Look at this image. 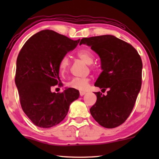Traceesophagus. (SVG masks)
I'll return each instance as SVG.
<instances>
[{
    "label": "esophagus",
    "mask_w": 159,
    "mask_h": 159,
    "mask_svg": "<svg viewBox=\"0 0 159 159\" xmlns=\"http://www.w3.org/2000/svg\"><path fill=\"white\" fill-rule=\"evenodd\" d=\"M85 94V92H82V91H80V96H83Z\"/></svg>",
    "instance_id": "1"
}]
</instances>
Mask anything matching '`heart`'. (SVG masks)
<instances>
[{"label": "heart", "mask_w": 159, "mask_h": 159, "mask_svg": "<svg viewBox=\"0 0 159 159\" xmlns=\"http://www.w3.org/2000/svg\"><path fill=\"white\" fill-rule=\"evenodd\" d=\"M77 56L85 61L86 64H91L94 61V55L93 52H91L90 49L85 48L79 50L77 52ZM70 65V60L67 55H64L61 58L59 62L58 68L59 71L61 75L65 74L69 70V67ZM90 78H74L66 83L69 88H73L78 90H85L88 89V85L90 83Z\"/></svg>", "instance_id": "heart-1"}]
</instances>
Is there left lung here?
<instances>
[{
	"label": "left lung",
	"instance_id": "8db88e82",
	"mask_svg": "<svg viewBox=\"0 0 159 159\" xmlns=\"http://www.w3.org/2000/svg\"><path fill=\"white\" fill-rule=\"evenodd\" d=\"M86 44L98 54L103 71L95 85L107 95L95 93L96 103L90 114L99 125L107 128L123 124L133 111L142 85V61L130 44L111 35L83 38Z\"/></svg>",
	"mask_w": 159,
	"mask_h": 159
}]
</instances>
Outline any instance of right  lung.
<instances>
[{"label": "right lung", "mask_w": 159, "mask_h": 159, "mask_svg": "<svg viewBox=\"0 0 159 159\" xmlns=\"http://www.w3.org/2000/svg\"><path fill=\"white\" fill-rule=\"evenodd\" d=\"M74 41L52 30H43L32 36L21 48L17 59L15 84L21 109L38 127L48 128L62 121L79 90L68 88L52 93L51 88L61 87L59 62L77 46Z\"/></svg>", "instance_id": "obj_1"}]
</instances>
